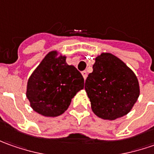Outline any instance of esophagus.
Masks as SVG:
<instances>
[{
	"instance_id": "1",
	"label": "esophagus",
	"mask_w": 154,
	"mask_h": 154,
	"mask_svg": "<svg viewBox=\"0 0 154 154\" xmlns=\"http://www.w3.org/2000/svg\"><path fill=\"white\" fill-rule=\"evenodd\" d=\"M82 77H83V78H84V79H86V78H87L88 73H87V72H86V71H83V72H82Z\"/></svg>"
}]
</instances>
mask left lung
I'll list each match as a JSON object with an SVG mask.
<instances>
[{"label": "left lung", "instance_id": "8db88e82", "mask_svg": "<svg viewBox=\"0 0 154 154\" xmlns=\"http://www.w3.org/2000/svg\"><path fill=\"white\" fill-rule=\"evenodd\" d=\"M85 90L94 113L114 120L128 114L140 95L138 79L123 61L109 53L95 58Z\"/></svg>", "mask_w": 154, "mask_h": 154}]
</instances>
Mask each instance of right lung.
Returning <instances> with one entry per match:
<instances>
[{"mask_svg": "<svg viewBox=\"0 0 154 154\" xmlns=\"http://www.w3.org/2000/svg\"><path fill=\"white\" fill-rule=\"evenodd\" d=\"M66 56L51 51L28 79L26 96L30 106L45 117H57L69 107L72 99L84 87L82 74L67 65Z\"/></svg>", "mask_w": 154, "mask_h": 154, "instance_id": "add662e5", "label": "right lung"}]
</instances>
